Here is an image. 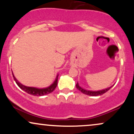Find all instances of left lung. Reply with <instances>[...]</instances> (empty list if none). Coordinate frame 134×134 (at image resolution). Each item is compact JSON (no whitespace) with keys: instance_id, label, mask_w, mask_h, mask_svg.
Segmentation results:
<instances>
[{"instance_id":"8db88e82","label":"left lung","mask_w":134,"mask_h":134,"mask_svg":"<svg viewBox=\"0 0 134 134\" xmlns=\"http://www.w3.org/2000/svg\"><path fill=\"white\" fill-rule=\"evenodd\" d=\"M114 86L113 84V86H111L108 87V88L104 89V90H99V91H90V90H86L85 89H83L82 87H81L79 86V83H77L76 84V87L78 90H79L81 93H82L86 95H89V96H99V95H102L104 93H107L108 90H110V89L112 87Z\"/></svg>"}]
</instances>
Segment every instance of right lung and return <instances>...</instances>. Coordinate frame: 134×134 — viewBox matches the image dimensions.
I'll use <instances>...</instances> for the list:
<instances>
[{
    "label": "right lung",
    "mask_w": 134,
    "mask_h": 134,
    "mask_svg": "<svg viewBox=\"0 0 134 134\" xmlns=\"http://www.w3.org/2000/svg\"><path fill=\"white\" fill-rule=\"evenodd\" d=\"M13 76L15 82H16V84H18V86H19L21 90L24 91L26 92L27 93L33 95V96H44V95H46V94H48L52 93V92L55 90V89L56 88L57 86L58 74L57 75L56 78H55L54 82L52 83L51 85L49 86L48 87H44V88H38V87H35L26 86L23 85V84H21V83H20V82H19V81L17 80L16 78L15 77V76H14L13 72Z\"/></svg>",
    "instance_id": "add662e5"
}]
</instances>
